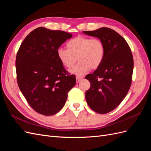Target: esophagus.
<instances>
[{
  "instance_id": "esophagus-1",
  "label": "esophagus",
  "mask_w": 151,
  "mask_h": 151,
  "mask_svg": "<svg viewBox=\"0 0 151 151\" xmlns=\"http://www.w3.org/2000/svg\"><path fill=\"white\" fill-rule=\"evenodd\" d=\"M82 79H83V77H80V76H76V82L78 83Z\"/></svg>"
}]
</instances>
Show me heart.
Masks as SVG:
<instances>
[{
  "mask_svg": "<svg viewBox=\"0 0 151 151\" xmlns=\"http://www.w3.org/2000/svg\"><path fill=\"white\" fill-rule=\"evenodd\" d=\"M66 47L67 49H57V57L62 65L68 69L74 67L78 59V64L71 70L72 74L78 76L85 74L91 68H98L106 53V47L101 40L84 36L79 35L70 40Z\"/></svg>",
  "mask_w": 151,
  "mask_h": 151,
  "instance_id": "b5f03b06",
  "label": "heart"
}]
</instances>
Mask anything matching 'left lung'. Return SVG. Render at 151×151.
<instances>
[{"label":"left lung","mask_w":151,"mask_h":151,"mask_svg":"<svg viewBox=\"0 0 151 151\" xmlns=\"http://www.w3.org/2000/svg\"><path fill=\"white\" fill-rule=\"evenodd\" d=\"M104 42L106 53L101 65L85 78L91 84L86 92L89 107L100 114L115 109L126 96L132 84L134 59L129 44L117 32L108 28L84 31Z\"/></svg>","instance_id":"8db88e82"}]
</instances>
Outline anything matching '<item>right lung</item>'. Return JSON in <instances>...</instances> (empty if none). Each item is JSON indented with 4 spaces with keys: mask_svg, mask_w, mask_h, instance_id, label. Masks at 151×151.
I'll return each instance as SVG.
<instances>
[{
    "mask_svg": "<svg viewBox=\"0 0 151 151\" xmlns=\"http://www.w3.org/2000/svg\"><path fill=\"white\" fill-rule=\"evenodd\" d=\"M72 34L40 27L22 42L16 58L18 86L30 106L45 116L63 107L76 76L63 67L57 50Z\"/></svg>",
    "mask_w": 151,
    "mask_h": 151,
    "instance_id": "add662e5",
    "label": "right lung"
}]
</instances>
